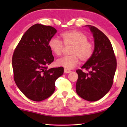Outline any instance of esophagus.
Returning a JSON list of instances; mask_svg holds the SVG:
<instances>
[{
  "instance_id": "34e87169",
  "label": "esophagus",
  "mask_w": 127,
  "mask_h": 127,
  "mask_svg": "<svg viewBox=\"0 0 127 127\" xmlns=\"http://www.w3.org/2000/svg\"><path fill=\"white\" fill-rule=\"evenodd\" d=\"M70 72H71V71L70 70H69V69H67L66 68L64 69V73H69Z\"/></svg>"
}]
</instances>
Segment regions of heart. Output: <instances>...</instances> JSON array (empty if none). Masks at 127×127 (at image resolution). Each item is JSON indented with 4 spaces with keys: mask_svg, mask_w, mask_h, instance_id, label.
I'll return each instance as SVG.
<instances>
[{
    "mask_svg": "<svg viewBox=\"0 0 127 127\" xmlns=\"http://www.w3.org/2000/svg\"><path fill=\"white\" fill-rule=\"evenodd\" d=\"M62 41L56 37H53L48 42L51 51L56 55H61L65 46H72L70 51V56L64 57L58 59L56 64L59 66L72 69L79 63L80 60L83 62L88 61L93 56L94 45L88 40V36L79 31L72 30L65 32L61 34Z\"/></svg>",
    "mask_w": 127,
    "mask_h": 127,
    "instance_id": "heart-1",
    "label": "heart"
}]
</instances>
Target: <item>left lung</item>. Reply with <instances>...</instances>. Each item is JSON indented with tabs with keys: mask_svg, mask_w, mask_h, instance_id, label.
I'll return each instance as SVG.
<instances>
[{
	"mask_svg": "<svg viewBox=\"0 0 127 127\" xmlns=\"http://www.w3.org/2000/svg\"><path fill=\"white\" fill-rule=\"evenodd\" d=\"M94 38L93 56L81 67L88 72L77 69L76 93L88 101H96L109 91L113 83L117 61L110 40L102 31L88 26Z\"/></svg>",
	"mask_w": 127,
	"mask_h": 127,
	"instance_id": "left-lung-1",
	"label": "left lung"
}]
</instances>
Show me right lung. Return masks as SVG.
<instances>
[{
    "label": "right lung",
    "instance_id": "obj_1",
    "mask_svg": "<svg viewBox=\"0 0 127 127\" xmlns=\"http://www.w3.org/2000/svg\"><path fill=\"white\" fill-rule=\"evenodd\" d=\"M56 32L51 26L34 24L24 34L14 51L12 65L15 84L33 101L51 96L55 81L64 73L63 67L47 69L54 60L48 42Z\"/></svg>",
    "mask_w": 127,
    "mask_h": 127
}]
</instances>
